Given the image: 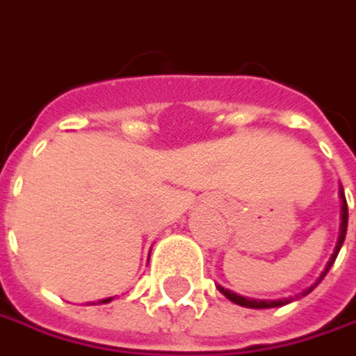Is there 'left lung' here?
I'll return each mask as SVG.
<instances>
[{
  "mask_svg": "<svg viewBox=\"0 0 356 356\" xmlns=\"http://www.w3.org/2000/svg\"><path fill=\"white\" fill-rule=\"evenodd\" d=\"M340 200H342V210H340V234H339V243H337V248H334V252H332V257H330V261H328V265H326V269H324V273L320 275V279L306 289L302 296H307L324 277L326 273L330 271V267H332V263L337 261V257H339V250L342 243H344V236H346V226H348V208H346V197H344V191H342V187H340ZM218 289H220V293H224L230 302H234V304H238V306L243 307H254V309H265V307H277V306H285V304H289L291 300H273V302H269V300H250V298H243V296H238V293H234V291H230V289H224V287H220L218 285Z\"/></svg>",
  "mask_w": 356,
  "mask_h": 356,
  "instance_id": "1",
  "label": "left lung"
}]
</instances>
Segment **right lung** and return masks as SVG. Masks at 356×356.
I'll use <instances>...</instances> for the list:
<instances>
[{
	"instance_id": "obj_1",
	"label": "right lung",
	"mask_w": 356,
	"mask_h": 356,
	"mask_svg": "<svg viewBox=\"0 0 356 356\" xmlns=\"http://www.w3.org/2000/svg\"><path fill=\"white\" fill-rule=\"evenodd\" d=\"M113 298H106V300H102V302H99V304H108V302H112Z\"/></svg>"
}]
</instances>
